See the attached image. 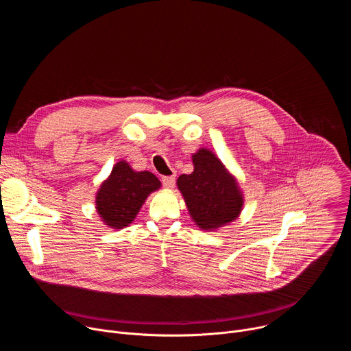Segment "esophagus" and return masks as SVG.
Returning a JSON list of instances; mask_svg holds the SVG:
<instances>
[{
  "label": "esophagus",
  "mask_w": 351,
  "mask_h": 351,
  "mask_svg": "<svg viewBox=\"0 0 351 351\" xmlns=\"http://www.w3.org/2000/svg\"><path fill=\"white\" fill-rule=\"evenodd\" d=\"M162 184H164V187H167V189H172L173 186H175V176H162Z\"/></svg>",
  "instance_id": "esophagus-1"
}]
</instances>
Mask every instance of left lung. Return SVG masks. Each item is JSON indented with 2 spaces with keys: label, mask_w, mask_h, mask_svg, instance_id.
Listing matches in <instances>:
<instances>
[{
  "label": "left lung",
  "mask_w": 351,
  "mask_h": 351,
  "mask_svg": "<svg viewBox=\"0 0 351 351\" xmlns=\"http://www.w3.org/2000/svg\"><path fill=\"white\" fill-rule=\"evenodd\" d=\"M194 171L180 175L178 187L198 228L211 230L236 219L243 207V195L234 178L210 149L193 154Z\"/></svg>",
  "instance_id": "1"
}]
</instances>
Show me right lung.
I'll return each instance as SVG.
<instances>
[{"label": "right lung", "mask_w": 351, "mask_h": 351, "mask_svg": "<svg viewBox=\"0 0 351 351\" xmlns=\"http://www.w3.org/2000/svg\"><path fill=\"white\" fill-rule=\"evenodd\" d=\"M160 186L154 173L136 172L128 162L119 161L97 193V213L106 225L122 229L132 223L148 194Z\"/></svg>", "instance_id": "right-lung-1"}]
</instances>
